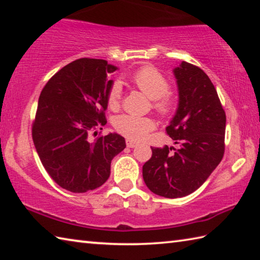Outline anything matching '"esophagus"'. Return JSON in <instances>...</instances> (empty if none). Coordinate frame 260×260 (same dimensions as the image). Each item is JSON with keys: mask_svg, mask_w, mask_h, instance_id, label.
<instances>
[{"mask_svg": "<svg viewBox=\"0 0 260 260\" xmlns=\"http://www.w3.org/2000/svg\"><path fill=\"white\" fill-rule=\"evenodd\" d=\"M126 144H127V147H128V148H135L136 146H138V143L134 142V141H131V140H127Z\"/></svg>", "mask_w": 260, "mask_h": 260, "instance_id": "34e87169", "label": "esophagus"}]
</instances>
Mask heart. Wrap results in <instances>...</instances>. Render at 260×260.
Segmentation results:
<instances>
[{
    "mask_svg": "<svg viewBox=\"0 0 260 260\" xmlns=\"http://www.w3.org/2000/svg\"><path fill=\"white\" fill-rule=\"evenodd\" d=\"M132 81L134 85L152 100V107L158 113L167 116L173 110L174 101L167 90L170 85L166 78L156 69L144 67L136 71ZM122 88L119 82H114L108 95V104L111 109H117L120 105ZM114 128L127 139L141 141L155 128V121L149 117H139L133 114H121L114 120Z\"/></svg>",
    "mask_w": 260,
    "mask_h": 260,
    "instance_id": "1",
    "label": "heart"
}]
</instances>
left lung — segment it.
Wrapping results in <instances>:
<instances>
[{"label": "left lung", "instance_id": "1", "mask_svg": "<svg viewBox=\"0 0 260 260\" xmlns=\"http://www.w3.org/2000/svg\"><path fill=\"white\" fill-rule=\"evenodd\" d=\"M179 103L166 133L180 148H151L142 167L150 190L166 199L187 196L203 184L225 151L226 114L203 70L181 61L173 70Z\"/></svg>", "mask_w": 260, "mask_h": 260}]
</instances>
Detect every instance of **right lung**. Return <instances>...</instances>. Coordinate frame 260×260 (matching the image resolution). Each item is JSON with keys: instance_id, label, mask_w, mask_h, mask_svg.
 <instances>
[{"instance_id": "right-lung-1", "label": "right lung", "mask_w": 260, "mask_h": 260, "mask_svg": "<svg viewBox=\"0 0 260 260\" xmlns=\"http://www.w3.org/2000/svg\"><path fill=\"white\" fill-rule=\"evenodd\" d=\"M117 67L104 59L80 58L60 69L39 98L32 136L51 179L72 192L94 190L107 181L114 156L126 148L117 133L89 134L107 124L104 111Z\"/></svg>"}]
</instances>
